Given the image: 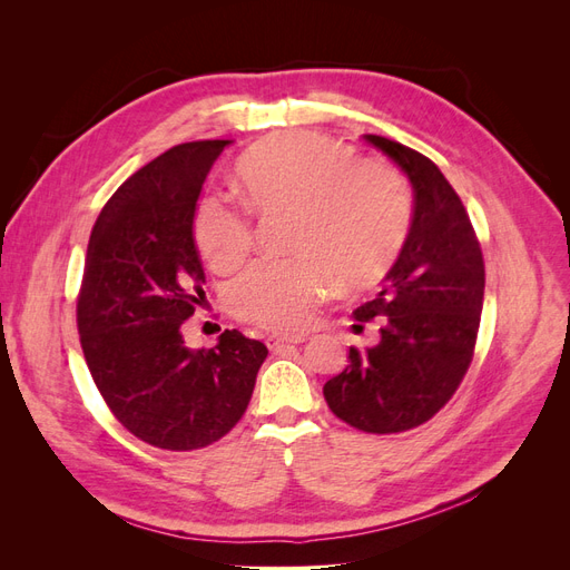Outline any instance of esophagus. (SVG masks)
I'll use <instances>...</instances> for the list:
<instances>
[{
  "mask_svg": "<svg viewBox=\"0 0 570 570\" xmlns=\"http://www.w3.org/2000/svg\"><path fill=\"white\" fill-rule=\"evenodd\" d=\"M304 340H306V335H268L266 344L271 352H281V350L289 347V344H302Z\"/></svg>",
  "mask_w": 570,
  "mask_h": 570,
  "instance_id": "obj_1",
  "label": "esophagus"
}]
</instances>
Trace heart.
<instances>
[{
	"label": "heart",
	"instance_id": "1",
	"mask_svg": "<svg viewBox=\"0 0 570 570\" xmlns=\"http://www.w3.org/2000/svg\"><path fill=\"white\" fill-rule=\"evenodd\" d=\"M237 189L256 214L289 212L283 262H258L230 289L233 312L268 331H297L333 285L366 283L400 252L411 223L402 176L352 151L333 137L289 132L252 147L235 170ZM195 239L214 271H233L252 247L243 212L206 197L195 212Z\"/></svg>",
	"mask_w": 570,
	"mask_h": 570
}]
</instances>
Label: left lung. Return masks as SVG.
Here are the masks:
<instances>
[{
    "label": "left lung",
    "mask_w": 570,
    "mask_h": 570,
    "mask_svg": "<svg viewBox=\"0 0 570 570\" xmlns=\"http://www.w3.org/2000/svg\"><path fill=\"white\" fill-rule=\"evenodd\" d=\"M364 140L413 187L411 226L377 295L356 321L381 323L373 347H350V366L323 385L337 419L364 433L411 430L452 400L473 358L485 266L454 187L423 154L381 135Z\"/></svg>",
    "instance_id": "8db88e82"
}]
</instances>
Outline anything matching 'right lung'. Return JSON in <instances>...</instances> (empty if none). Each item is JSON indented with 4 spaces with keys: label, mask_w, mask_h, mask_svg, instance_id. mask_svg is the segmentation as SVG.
I'll use <instances>...</instances> for the list:
<instances>
[{
    "label": "right lung",
    "mask_w": 570,
    "mask_h": 570,
    "mask_svg": "<svg viewBox=\"0 0 570 570\" xmlns=\"http://www.w3.org/2000/svg\"><path fill=\"white\" fill-rule=\"evenodd\" d=\"M228 145L187 142L142 166L101 209L85 256V361L114 416L159 450H202L230 433L268 354L239 331L218 335L212 350L187 347L183 337L206 283L197 202Z\"/></svg>",
    "instance_id": "add662e5"
}]
</instances>
